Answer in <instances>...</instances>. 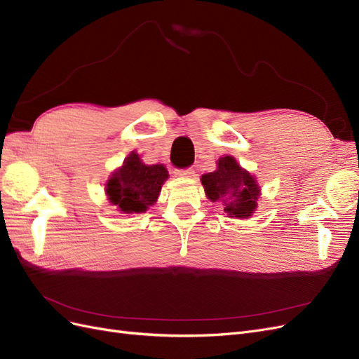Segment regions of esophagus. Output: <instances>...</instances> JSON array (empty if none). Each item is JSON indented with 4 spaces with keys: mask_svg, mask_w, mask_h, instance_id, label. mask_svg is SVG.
<instances>
[{
    "mask_svg": "<svg viewBox=\"0 0 359 359\" xmlns=\"http://www.w3.org/2000/svg\"><path fill=\"white\" fill-rule=\"evenodd\" d=\"M175 173L178 177H182V178H191V177H194V169H191V168L178 169V170H175Z\"/></svg>",
    "mask_w": 359,
    "mask_h": 359,
    "instance_id": "obj_1",
    "label": "esophagus"
}]
</instances>
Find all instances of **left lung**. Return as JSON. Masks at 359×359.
<instances>
[{
	"label": "left lung",
	"mask_w": 359,
	"mask_h": 359,
	"mask_svg": "<svg viewBox=\"0 0 359 359\" xmlns=\"http://www.w3.org/2000/svg\"><path fill=\"white\" fill-rule=\"evenodd\" d=\"M201 181L206 196L212 202H219L227 217L247 219L256 210L257 184L233 157H222L217 170L202 175Z\"/></svg>",
	"instance_id": "1"
}]
</instances>
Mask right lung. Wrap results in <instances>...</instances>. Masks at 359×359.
<instances>
[{"instance_id":"obj_1","label":"right lung","mask_w":359,"mask_h":359,"mask_svg":"<svg viewBox=\"0 0 359 359\" xmlns=\"http://www.w3.org/2000/svg\"><path fill=\"white\" fill-rule=\"evenodd\" d=\"M168 177L165 166H148L132 153L124 160L123 168L107 181L106 193L123 212H145L157 201L161 184Z\"/></svg>"}]
</instances>
